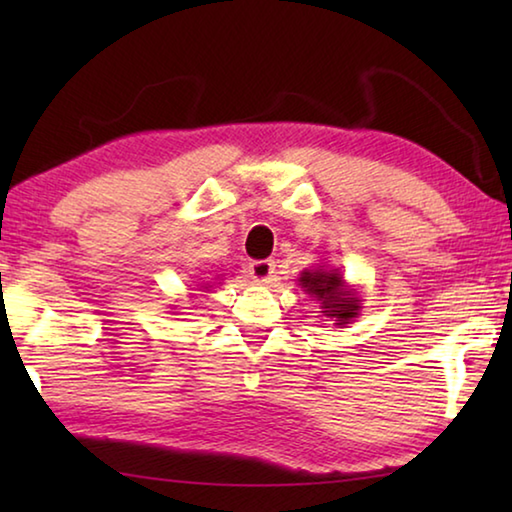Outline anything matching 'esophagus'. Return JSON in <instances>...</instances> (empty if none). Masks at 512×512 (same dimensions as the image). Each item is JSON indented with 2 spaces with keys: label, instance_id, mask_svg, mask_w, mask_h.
Segmentation results:
<instances>
[{
  "label": "esophagus",
  "instance_id": "obj_1",
  "mask_svg": "<svg viewBox=\"0 0 512 512\" xmlns=\"http://www.w3.org/2000/svg\"><path fill=\"white\" fill-rule=\"evenodd\" d=\"M275 273V262L271 259H255V262L248 264V275L253 277L255 282H268Z\"/></svg>",
  "mask_w": 512,
  "mask_h": 512
}]
</instances>
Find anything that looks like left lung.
I'll return each mask as SVG.
<instances>
[{
	"label": "left lung",
	"instance_id": "1",
	"mask_svg": "<svg viewBox=\"0 0 512 512\" xmlns=\"http://www.w3.org/2000/svg\"><path fill=\"white\" fill-rule=\"evenodd\" d=\"M300 284L309 296H314L323 305V314L336 318V325H348L357 316L359 298L352 291H345L341 273L336 271H305L300 275Z\"/></svg>",
	"mask_w": 512,
	"mask_h": 512
}]
</instances>
